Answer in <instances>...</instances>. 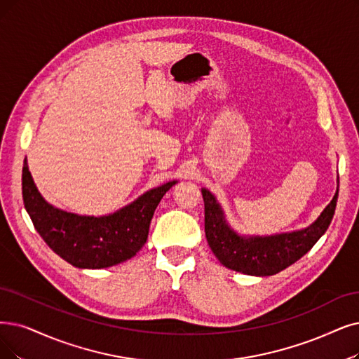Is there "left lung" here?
Segmentation results:
<instances>
[{
	"label": "left lung",
	"instance_id": "left-lung-1",
	"mask_svg": "<svg viewBox=\"0 0 359 359\" xmlns=\"http://www.w3.org/2000/svg\"><path fill=\"white\" fill-rule=\"evenodd\" d=\"M205 200V233L217 259L241 274L266 277L278 274L308 253L327 231L336 210L339 189L320 217L309 226L272 236H243L228 224L222 206L209 190Z\"/></svg>",
	"mask_w": 359,
	"mask_h": 359
}]
</instances>
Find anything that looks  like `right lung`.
I'll list each match as a JSON object with an SVG mask.
<instances>
[{
  "instance_id": "obj_1",
  "label": "right lung",
  "mask_w": 359,
  "mask_h": 359,
  "mask_svg": "<svg viewBox=\"0 0 359 359\" xmlns=\"http://www.w3.org/2000/svg\"><path fill=\"white\" fill-rule=\"evenodd\" d=\"M177 182L151 189L113 213L88 217L50 205L38 191L26 159L22 170L23 203L35 229L54 253L82 269L109 268L135 256L147 241L157 205Z\"/></svg>"
}]
</instances>
